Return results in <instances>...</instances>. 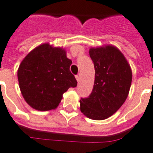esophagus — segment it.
<instances>
[{"mask_svg":"<svg viewBox=\"0 0 153 153\" xmlns=\"http://www.w3.org/2000/svg\"><path fill=\"white\" fill-rule=\"evenodd\" d=\"M76 80H77L78 83H80V79H81V75H80V74H78L77 76H76Z\"/></svg>","mask_w":153,"mask_h":153,"instance_id":"obj_1","label":"esophagus"}]
</instances>
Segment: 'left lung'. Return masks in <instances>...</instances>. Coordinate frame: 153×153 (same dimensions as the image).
<instances>
[{
	"instance_id": "1",
	"label": "left lung",
	"mask_w": 153,
	"mask_h": 153,
	"mask_svg": "<svg viewBox=\"0 0 153 153\" xmlns=\"http://www.w3.org/2000/svg\"><path fill=\"white\" fill-rule=\"evenodd\" d=\"M89 55L95 67V81L91 95L80 99V109L93 120L113 115L126 100L132 82V70L123 53L116 46L91 47Z\"/></svg>"
}]
</instances>
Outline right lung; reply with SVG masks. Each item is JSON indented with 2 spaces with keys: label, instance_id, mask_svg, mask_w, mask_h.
<instances>
[{
  "label": "right lung",
  "instance_id": "obj_1",
  "mask_svg": "<svg viewBox=\"0 0 153 153\" xmlns=\"http://www.w3.org/2000/svg\"><path fill=\"white\" fill-rule=\"evenodd\" d=\"M71 64L62 47L46 42L33 49L17 71L19 89L27 103L40 111L56 109L63 94L77 85L69 70Z\"/></svg>",
  "mask_w": 153,
  "mask_h": 153
}]
</instances>
